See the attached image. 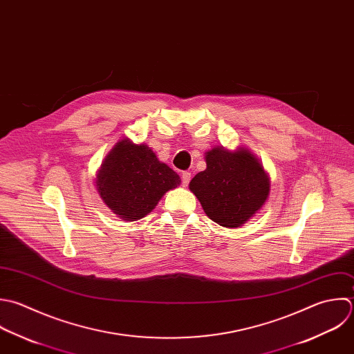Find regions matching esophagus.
<instances>
[{"mask_svg": "<svg viewBox=\"0 0 354 354\" xmlns=\"http://www.w3.org/2000/svg\"><path fill=\"white\" fill-rule=\"evenodd\" d=\"M190 179H192V174H190V172H183V174H182V185H183L185 187L189 185Z\"/></svg>", "mask_w": 354, "mask_h": 354, "instance_id": "esophagus-1", "label": "esophagus"}]
</instances>
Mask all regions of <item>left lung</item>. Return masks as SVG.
<instances>
[{"label":"left lung","mask_w":354,"mask_h":354,"mask_svg":"<svg viewBox=\"0 0 354 354\" xmlns=\"http://www.w3.org/2000/svg\"><path fill=\"white\" fill-rule=\"evenodd\" d=\"M207 168L190 182V192L218 225L236 229L262 209L269 198L270 178L247 147L216 146L205 151Z\"/></svg>","instance_id":"8db88e82"}]
</instances>
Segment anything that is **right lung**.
I'll return each mask as SVG.
<instances>
[{"mask_svg": "<svg viewBox=\"0 0 354 354\" xmlns=\"http://www.w3.org/2000/svg\"><path fill=\"white\" fill-rule=\"evenodd\" d=\"M95 185L114 215L133 222L149 215L167 192L180 185V178L147 145L124 138L104 157Z\"/></svg>", "mask_w": 354, "mask_h": 354, "instance_id": "1", "label": "right lung"}]
</instances>
